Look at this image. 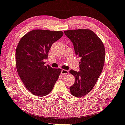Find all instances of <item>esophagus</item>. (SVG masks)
Masks as SVG:
<instances>
[{
	"label": "esophagus",
	"mask_w": 125,
	"mask_h": 125,
	"mask_svg": "<svg viewBox=\"0 0 125 125\" xmlns=\"http://www.w3.org/2000/svg\"><path fill=\"white\" fill-rule=\"evenodd\" d=\"M61 74H62V75L68 74L69 73V71L67 70H65V69H62V70H61Z\"/></svg>",
	"instance_id": "34e87169"
}]
</instances>
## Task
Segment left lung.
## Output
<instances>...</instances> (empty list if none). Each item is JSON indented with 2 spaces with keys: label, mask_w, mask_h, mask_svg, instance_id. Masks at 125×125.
Returning <instances> with one entry per match:
<instances>
[{
  "label": "left lung",
  "mask_w": 125,
  "mask_h": 125,
  "mask_svg": "<svg viewBox=\"0 0 125 125\" xmlns=\"http://www.w3.org/2000/svg\"><path fill=\"white\" fill-rule=\"evenodd\" d=\"M64 33L73 43L76 55L81 57L80 72L70 71L75 78L70 92L75 97H83L94 88L102 72L105 60L104 45L92 30H68Z\"/></svg>",
  "instance_id": "8db88e82"
}]
</instances>
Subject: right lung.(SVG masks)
<instances>
[{
    "instance_id": "add662e5",
    "label": "right lung",
    "mask_w": 125,
    "mask_h": 125,
    "mask_svg": "<svg viewBox=\"0 0 125 125\" xmlns=\"http://www.w3.org/2000/svg\"><path fill=\"white\" fill-rule=\"evenodd\" d=\"M63 32L45 30L31 31L21 38L16 52L17 70L28 91L41 97L50 93L61 73V69L45 65L52 43Z\"/></svg>"
}]
</instances>
